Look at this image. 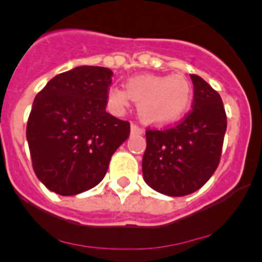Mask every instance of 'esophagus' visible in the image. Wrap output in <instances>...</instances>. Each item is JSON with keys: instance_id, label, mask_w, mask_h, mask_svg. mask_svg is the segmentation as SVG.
I'll return each mask as SVG.
<instances>
[{"instance_id": "obj_1", "label": "esophagus", "mask_w": 262, "mask_h": 262, "mask_svg": "<svg viewBox=\"0 0 262 262\" xmlns=\"http://www.w3.org/2000/svg\"><path fill=\"white\" fill-rule=\"evenodd\" d=\"M143 133H144V129L139 126V124H136V123L131 124V134H136V135H140V134H143Z\"/></svg>"}]
</instances>
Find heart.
I'll use <instances>...</instances> for the list:
<instances>
[{
    "mask_svg": "<svg viewBox=\"0 0 262 262\" xmlns=\"http://www.w3.org/2000/svg\"><path fill=\"white\" fill-rule=\"evenodd\" d=\"M191 85L182 75L138 76L126 82V90L108 89V102L117 110L128 103V98L139 103L142 118L151 123H169L186 113L191 101Z\"/></svg>",
    "mask_w": 262,
    "mask_h": 262,
    "instance_id": "b5f03b06",
    "label": "heart"
}]
</instances>
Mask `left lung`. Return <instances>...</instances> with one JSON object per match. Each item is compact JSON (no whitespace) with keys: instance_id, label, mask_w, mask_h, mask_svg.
<instances>
[{"instance_id":"1","label":"left lung","mask_w":262,"mask_h":262,"mask_svg":"<svg viewBox=\"0 0 262 262\" xmlns=\"http://www.w3.org/2000/svg\"><path fill=\"white\" fill-rule=\"evenodd\" d=\"M190 77L191 110L176 124L145 129L143 177L154 190L170 196L191 194L209 181L221 161L227 129L219 93L200 76Z\"/></svg>"}]
</instances>
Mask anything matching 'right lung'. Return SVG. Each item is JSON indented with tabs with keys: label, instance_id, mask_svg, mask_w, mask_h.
I'll return each mask as SVG.
<instances>
[{
	"label": "right lung",
	"instance_id": "1",
	"mask_svg": "<svg viewBox=\"0 0 262 262\" xmlns=\"http://www.w3.org/2000/svg\"><path fill=\"white\" fill-rule=\"evenodd\" d=\"M113 72L82 66L62 72L36 94L26 136L32 168L45 186L76 195L102 181L129 122L106 113Z\"/></svg>",
	"mask_w": 262,
	"mask_h": 262
}]
</instances>
